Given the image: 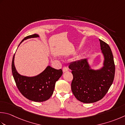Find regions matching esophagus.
Wrapping results in <instances>:
<instances>
[{"mask_svg": "<svg viewBox=\"0 0 125 125\" xmlns=\"http://www.w3.org/2000/svg\"><path fill=\"white\" fill-rule=\"evenodd\" d=\"M62 70H63V72H67V71H68V68L67 67H65V66H64V67H63Z\"/></svg>", "mask_w": 125, "mask_h": 125, "instance_id": "esophagus-1", "label": "esophagus"}]
</instances>
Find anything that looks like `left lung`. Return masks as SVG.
Returning a JSON list of instances; mask_svg holds the SVG:
<instances>
[{
	"mask_svg": "<svg viewBox=\"0 0 125 125\" xmlns=\"http://www.w3.org/2000/svg\"><path fill=\"white\" fill-rule=\"evenodd\" d=\"M104 56L101 69H91L88 60L82 59L70 63L73 79L71 88L79 101L85 104L94 103L102 99L113 83L115 75L113 55L108 44L99 40Z\"/></svg>",
	"mask_w": 125,
	"mask_h": 125,
	"instance_id": "obj_1",
	"label": "left lung"
}]
</instances>
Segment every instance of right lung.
<instances>
[{
  "instance_id": "right-lung-1",
  "label": "right lung",
  "mask_w": 125,
  "mask_h": 125,
  "mask_svg": "<svg viewBox=\"0 0 125 125\" xmlns=\"http://www.w3.org/2000/svg\"><path fill=\"white\" fill-rule=\"evenodd\" d=\"M36 37H39L37 34L28 36L24 38L21 43L27 39ZM14 55L12 62V75L21 94L26 99L35 102H43L49 99L53 94L56 82L63 74L62 69L57 70L48 66L39 75L28 77L21 75L17 72L14 66Z\"/></svg>"
}]
</instances>
